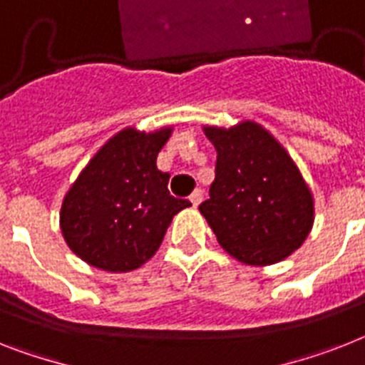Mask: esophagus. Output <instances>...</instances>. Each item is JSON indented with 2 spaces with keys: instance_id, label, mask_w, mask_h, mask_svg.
Instances as JSON below:
<instances>
[{
  "instance_id": "34e87169",
  "label": "esophagus",
  "mask_w": 365,
  "mask_h": 365,
  "mask_svg": "<svg viewBox=\"0 0 365 365\" xmlns=\"http://www.w3.org/2000/svg\"><path fill=\"white\" fill-rule=\"evenodd\" d=\"M202 197H204V191H202V189H195L191 197H189V200H191L192 206L197 207L198 204H200V202H202Z\"/></svg>"
}]
</instances>
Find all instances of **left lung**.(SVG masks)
Listing matches in <instances>:
<instances>
[{"label":"left lung","instance_id":"8db88e82","mask_svg":"<svg viewBox=\"0 0 365 365\" xmlns=\"http://www.w3.org/2000/svg\"><path fill=\"white\" fill-rule=\"evenodd\" d=\"M206 135L217 150L215 180L198 210L220 247L249 265L287 258L314 222L310 189L293 159L254 122L206 128Z\"/></svg>","mask_w":365,"mask_h":365}]
</instances>
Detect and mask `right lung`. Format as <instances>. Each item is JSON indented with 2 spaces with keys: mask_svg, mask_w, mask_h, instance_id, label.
I'll use <instances>...</instances> for the list:
<instances>
[{
  "mask_svg": "<svg viewBox=\"0 0 365 365\" xmlns=\"http://www.w3.org/2000/svg\"><path fill=\"white\" fill-rule=\"evenodd\" d=\"M170 130L120 131L91 159L61 207V230L83 262L111 272L140 267L163 241L173 217L191 206L168 192L170 174L155 159Z\"/></svg>",
  "mask_w": 365,
  "mask_h": 365,
  "instance_id": "add662e5",
  "label": "right lung"
}]
</instances>
